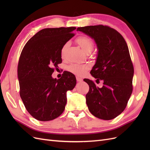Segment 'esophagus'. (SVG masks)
Wrapping results in <instances>:
<instances>
[{"label": "esophagus", "instance_id": "34e87169", "mask_svg": "<svg viewBox=\"0 0 150 150\" xmlns=\"http://www.w3.org/2000/svg\"><path fill=\"white\" fill-rule=\"evenodd\" d=\"M76 80L78 82H81V81H83V79L79 78V77H76Z\"/></svg>", "mask_w": 150, "mask_h": 150}]
</instances>
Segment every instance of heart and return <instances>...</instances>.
Returning a JSON list of instances; mask_svg holds the SVG:
<instances>
[{
    "label": "heart",
    "instance_id": "obj_1",
    "mask_svg": "<svg viewBox=\"0 0 150 150\" xmlns=\"http://www.w3.org/2000/svg\"><path fill=\"white\" fill-rule=\"evenodd\" d=\"M76 42L83 49V51L87 54L90 53L93 51L94 47V43L92 39L87 36H80L76 39ZM69 46V42L64 44L61 49V56L63 57L64 55L66 49ZM89 67L87 65L78 64H72L67 67V70L71 73L77 76H83L88 69Z\"/></svg>",
    "mask_w": 150,
    "mask_h": 150
}]
</instances>
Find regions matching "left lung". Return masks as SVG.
<instances>
[{"label": "left lung", "mask_w": 150, "mask_h": 150, "mask_svg": "<svg viewBox=\"0 0 150 150\" xmlns=\"http://www.w3.org/2000/svg\"><path fill=\"white\" fill-rule=\"evenodd\" d=\"M77 31L96 42L97 57L90 73L104 84L99 88L93 81L84 79L89 86L86 96L89 111L99 119H114L125 110L133 91L134 68L128 47L118 32L108 26H86Z\"/></svg>", "instance_id": "obj_1"}]
</instances>
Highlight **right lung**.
I'll return each instance as SVG.
<instances>
[{"instance_id":"obj_1","label":"right lung","mask_w":150,"mask_h":150,"mask_svg":"<svg viewBox=\"0 0 150 150\" xmlns=\"http://www.w3.org/2000/svg\"><path fill=\"white\" fill-rule=\"evenodd\" d=\"M76 28L40 30L25 44L17 68L20 96L26 110L35 119L51 121L59 116L67 103L66 93L76 84L75 76L64 71L53 78L54 68L62 62L61 49L74 34Z\"/></svg>"}]
</instances>
